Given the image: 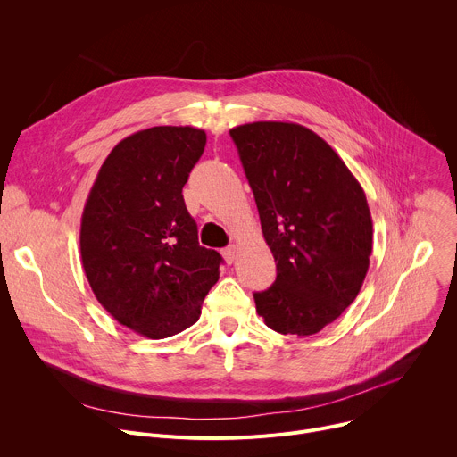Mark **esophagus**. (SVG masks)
Masks as SVG:
<instances>
[{"label": "esophagus", "instance_id": "1", "mask_svg": "<svg viewBox=\"0 0 457 457\" xmlns=\"http://www.w3.org/2000/svg\"><path fill=\"white\" fill-rule=\"evenodd\" d=\"M235 245H228V247H224L222 249V256H224V260H226V264H233V260H235Z\"/></svg>", "mask_w": 457, "mask_h": 457}]
</instances>
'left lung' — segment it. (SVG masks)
I'll return each mask as SVG.
<instances>
[{"label":"left lung","mask_w":457,"mask_h":457,"mask_svg":"<svg viewBox=\"0 0 457 457\" xmlns=\"http://www.w3.org/2000/svg\"><path fill=\"white\" fill-rule=\"evenodd\" d=\"M254 195L277 280L254 293L256 312L280 335L309 337L358 296L372 253L365 193L338 154L296 122L229 129Z\"/></svg>","instance_id":"8db88e82"}]
</instances>
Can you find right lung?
Listing matches in <instances>:
<instances>
[{
	"instance_id": "obj_1",
	"label": "right lung",
	"mask_w": 457,
	"mask_h": 457,
	"mask_svg": "<svg viewBox=\"0 0 457 457\" xmlns=\"http://www.w3.org/2000/svg\"><path fill=\"white\" fill-rule=\"evenodd\" d=\"M206 146L193 126H154L103 162L81 219V260L99 303L146 338L199 320L222 256L199 244L182 187Z\"/></svg>"
}]
</instances>
